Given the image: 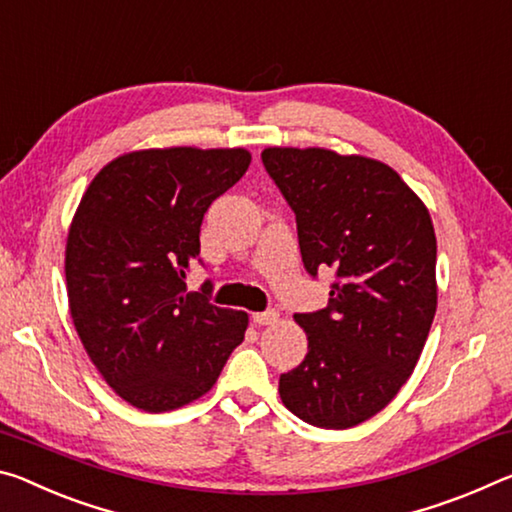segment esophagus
I'll return each instance as SVG.
<instances>
[{
	"mask_svg": "<svg viewBox=\"0 0 512 512\" xmlns=\"http://www.w3.org/2000/svg\"><path fill=\"white\" fill-rule=\"evenodd\" d=\"M251 320H254V324H258V326H267V324H274L276 320H279V311H274V308H270V311H263V313H254V315H251Z\"/></svg>",
	"mask_w": 512,
	"mask_h": 512,
	"instance_id": "1",
	"label": "esophagus"
}]
</instances>
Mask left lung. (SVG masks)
Here are the masks:
<instances>
[{
	"label": "left lung",
	"instance_id": "obj_1",
	"mask_svg": "<svg viewBox=\"0 0 512 512\" xmlns=\"http://www.w3.org/2000/svg\"><path fill=\"white\" fill-rule=\"evenodd\" d=\"M261 161L295 213L304 270H333L326 308L295 315L308 354L279 395L299 420L351 429L395 399L424 349L438 304L431 215L372 158L270 147Z\"/></svg>",
	"mask_w": 512,
	"mask_h": 512
}]
</instances>
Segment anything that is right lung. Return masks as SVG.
<instances>
[{"label": "right lung", "mask_w": 512, "mask_h": 512, "mask_svg": "<svg viewBox=\"0 0 512 512\" xmlns=\"http://www.w3.org/2000/svg\"><path fill=\"white\" fill-rule=\"evenodd\" d=\"M245 149H147L108 163L65 249L70 313L92 363L131 406L163 413L213 388L247 313L186 290L213 201L242 179ZM204 265V263H201Z\"/></svg>", "instance_id": "right-lung-1"}]
</instances>
